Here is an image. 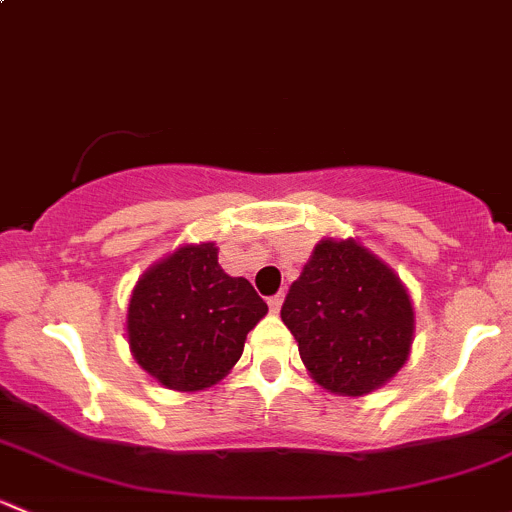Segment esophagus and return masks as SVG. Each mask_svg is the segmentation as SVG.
<instances>
[{"label": "esophagus", "instance_id": "34e87169", "mask_svg": "<svg viewBox=\"0 0 512 512\" xmlns=\"http://www.w3.org/2000/svg\"><path fill=\"white\" fill-rule=\"evenodd\" d=\"M282 302H285V294H275V297L267 299V304H270V312L277 314L282 309Z\"/></svg>", "mask_w": 512, "mask_h": 512}]
</instances>
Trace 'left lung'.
Here are the masks:
<instances>
[{
  "mask_svg": "<svg viewBox=\"0 0 512 512\" xmlns=\"http://www.w3.org/2000/svg\"><path fill=\"white\" fill-rule=\"evenodd\" d=\"M280 314L312 379L339 396L371 394L394 379L414 342L409 292L352 237L314 247Z\"/></svg>",
  "mask_w": 512,
  "mask_h": 512,
  "instance_id": "1",
  "label": "left lung"
}]
</instances>
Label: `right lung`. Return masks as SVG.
Segmentation results:
<instances>
[{
	"label": "right lung",
	"mask_w": 512,
	"mask_h": 512,
	"mask_svg": "<svg viewBox=\"0 0 512 512\" xmlns=\"http://www.w3.org/2000/svg\"><path fill=\"white\" fill-rule=\"evenodd\" d=\"M265 314L255 287L218 265L215 242L183 245L133 287L128 347L165 389L203 391L237 364L247 332Z\"/></svg>",
	"instance_id": "right-lung-1"
}]
</instances>
